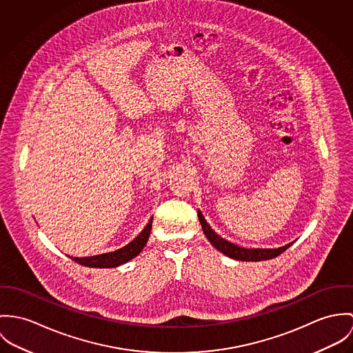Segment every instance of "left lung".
Wrapping results in <instances>:
<instances>
[{
    "mask_svg": "<svg viewBox=\"0 0 353 353\" xmlns=\"http://www.w3.org/2000/svg\"><path fill=\"white\" fill-rule=\"evenodd\" d=\"M197 216H199V221H200V225H201V229L204 232V234L207 236V239L223 254H226L228 257L230 259H234L238 261H263V260H270V259H274L277 257L279 254H281L285 249H288L292 242L284 245V246H280V248H276V249H246V248H241L235 243L229 242L228 239L222 238L221 235L216 234L211 226L207 223V221L204 219L203 214L200 212V210H197Z\"/></svg>",
    "mask_w": 353,
    "mask_h": 353,
    "instance_id": "obj_1",
    "label": "left lung"
}]
</instances>
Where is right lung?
Returning a JSON list of instances; mask_svg holds the SVG:
<instances>
[{"label":"right lung","instance_id":"1","mask_svg":"<svg viewBox=\"0 0 353 353\" xmlns=\"http://www.w3.org/2000/svg\"><path fill=\"white\" fill-rule=\"evenodd\" d=\"M152 223H153V218H150L149 223L145 226V229L139 233L138 236H135L128 245L120 248L115 252H110V253H103V254H97V256H90V257H70L73 261L79 263L81 265L85 267H90V268H114L119 267L130 260H132L134 257H137L142 249L145 248L149 235L152 232Z\"/></svg>","mask_w":353,"mask_h":353}]
</instances>
